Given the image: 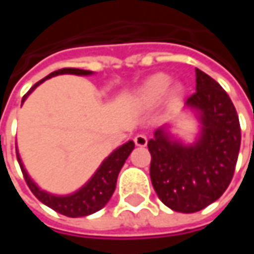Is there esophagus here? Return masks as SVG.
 I'll use <instances>...</instances> for the list:
<instances>
[{
    "label": "esophagus",
    "mask_w": 254,
    "mask_h": 254,
    "mask_svg": "<svg viewBox=\"0 0 254 254\" xmlns=\"http://www.w3.org/2000/svg\"><path fill=\"white\" fill-rule=\"evenodd\" d=\"M147 137L144 135V134H137L135 137H134V142H135V145L137 147H145L147 145Z\"/></svg>",
    "instance_id": "esophagus-1"
}]
</instances>
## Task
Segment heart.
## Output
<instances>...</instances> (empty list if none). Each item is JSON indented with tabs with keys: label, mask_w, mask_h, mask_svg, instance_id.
Instances as JSON below:
<instances>
[{
	"label": "heart",
	"mask_w": 254,
	"mask_h": 254,
	"mask_svg": "<svg viewBox=\"0 0 254 254\" xmlns=\"http://www.w3.org/2000/svg\"><path fill=\"white\" fill-rule=\"evenodd\" d=\"M171 79L168 74L157 73L148 77L144 83L140 86V89L137 90V100L141 104L145 106H152L155 103H158L162 97L165 96V93L168 92ZM180 94V87H175L172 90V97L177 99Z\"/></svg>",
	"instance_id": "obj_1"
}]
</instances>
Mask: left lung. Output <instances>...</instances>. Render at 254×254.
<instances>
[{
	"label": "left lung",
	"mask_w": 254,
	"mask_h": 254,
	"mask_svg": "<svg viewBox=\"0 0 254 254\" xmlns=\"http://www.w3.org/2000/svg\"><path fill=\"white\" fill-rule=\"evenodd\" d=\"M196 92L187 106L199 112L202 130L193 145H182L164 128L148 141L150 177L168 208L193 213L219 199L235 174L240 148L239 116L220 84L195 69Z\"/></svg>",
	"instance_id": "8db88e82"
}]
</instances>
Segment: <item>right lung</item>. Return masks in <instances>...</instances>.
<instances>
[{"label":"right lung","mask_w":254,"mask_h":254,"mask_svg":"<svg viewBox=\"0 0 254 254\" xmlns=\"http://www.w3.org/2000/svg\"><path fill=\"white\" fill-rule=\"evenodd\" d=\"M64 73L87 76V74H92L93 72L83 70V69H74V67H64V69H59L56 72H52V73L48 74L45 79L39 80L38 83H35L29 89V92L22 97V103L28 97V94L32 92L36 86H39L42 82H45L46 79ZM132 150H134V142L132 141L123 144L122 147H119L116 151H113L102 162L99 170L96 171V174L93 175L90 181L84 185L83 188H80L79 190H76L74 193L67 195V196H56V195H51V193H48L45 190H39L38 185L29 178L28 172L25 171L18 152H16V158H18V162H19L21 171L24 174L26 185L29 187V190H32V193L38 199L41 200L42 203H45L46 206H49L51 209L56 210L58 213H62V215L69 216V218H79V216L92 215L94 212L100 210L110 200L113 192L116 190L119 172H120L124 162L128 158V155L131 154Z\"/></svg>","instance_id":"right-lung-1"}]
</instances>
